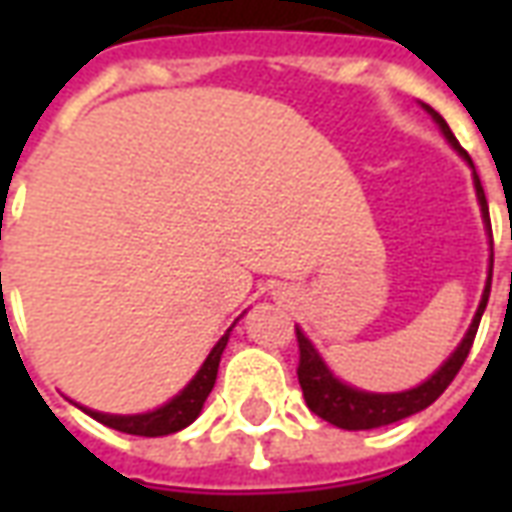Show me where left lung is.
Segmentation results:
<instances>
[{
    "mask_svg": "<svg viewBox=\"0 0 512 512\" xmlns=\"http://www.w3.org/2000/svg\"><path fill=\"white\" fill-rule=\"evenodd\" d=\"M422 109L433 117V123L439 126V131L444 134V139L450 142L452 150L469 164L472 169L474 191H477V205H480V213H483L485 233H488V277H485L483 296H480V304H477V312H474L469 329L463 334V340L458 343V348L447 356V362H441V367L430 378H425L422 384L411 386V389H403V392H365V389H356V386L345 384L340 378L334 376L329 365L323 362V356L318 354V348L312 345V340L307 334L301 332L296 326V340H299V384L301 392H304V400L310 406L312 414H318L326 422H332L337 428L343 430H373L384 428V425H392V422H400V419L417 414L422 408H428L436 397L450 386V381L458 376V370L466 362L469 356V348L474 343V334H477V326H480V318H483L485 304H488V293H491V274H494V241H491V219H488V202H485V191L480 186V178L474 172V164L469 153L458 145V139L450 131V126L444 123V117L430 109L428 104H422ZM512 238V230H510Z\"/></svg>",
    "mask_w": 512,
    "mask_h": 512,
    "instance_id": "obj_1",
    "label": "left lung"
}]
</instances>
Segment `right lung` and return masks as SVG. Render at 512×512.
<instances>
[{"instance_id":"obj_1","label":"right lung","mask_w":512,"mask_h":512,"mask_svg":"<svg viewBox=\"0 0 512 512\" xmlns=\"http://www.w3.org/2000/svg\"><path fill=\"white\" fill-rule=\"evenodd\" d=\"M233 326L222 334L219 343L213 345L211 354L205 356V362H202V367L194 373L189 384L183 386L172 400H167L164 406L153 408V411H142V414H104V411H93V408L79 406V403L76 406L82 408L84 414L98 419L106 428H115L120 433H131V436H169V433H178V430L189 428L191 422L200 417L202 406H205V400H208L213 384H216L219 362H222V354L224 348H227Z\"/></svg>"}]
</instances>
